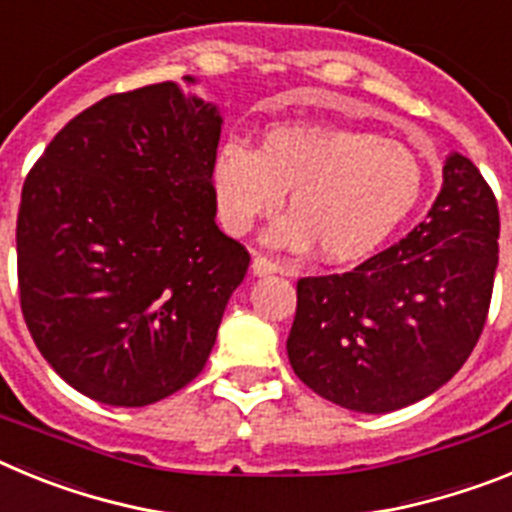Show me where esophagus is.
<instances>
[{
  "label": "esophagus",
  "mask_w": 512,
  "mask_h": 512,
  "mask_svg": "<svg viewBox=\"0 0 512 512\" xmlns=\"http://www.w3.org/2000/svg\"><path fill=\"white\" fill-rule=\"evenodd\" d=\"M251 271L256 274V277H266V274H282L284 266L277 264V261L266 259V256H261V253H256L251 261Z\"/></svg>",
  "instance_id": "esophagus-1"
}]
</instances>
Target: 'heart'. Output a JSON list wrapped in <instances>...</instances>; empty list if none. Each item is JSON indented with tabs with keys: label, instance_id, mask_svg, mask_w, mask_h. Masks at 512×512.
I'll list each match as a JSON object with an SVG mask.
<instances>
[{
	"label": "heart",
	"instance_id": "b5f03b06",
	"mask_svg": "<svg viewBox=\"0 0 512 512\" xmlns=\"http://www.w3.org/2000/svg\"><path fill=\"white\" fill-rule=\"evenodd\" d=\"M217 215L235 235L259 217L289 207L269 243L346 264L377 251L408 217L423 187V164L410 146L369 130L289 125L264 135L261 151L228 140L212 164Z\"/></svg>",
	"mask_w": 512,
	"mask_h": 512
}]
</instances>
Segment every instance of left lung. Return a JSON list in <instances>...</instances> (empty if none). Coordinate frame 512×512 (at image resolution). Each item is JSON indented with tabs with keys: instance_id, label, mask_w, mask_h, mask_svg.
Here are the masks:
<instances>
[{
	"instance_id": "1",
	"label": "left lung",
	"mask_w": 512,
	"mask_h": 512,
	"mask_svg": "<svg viewBox=\"0 0 512 512\" xmlns=\"http://www.w3.org/2000/svg\"><path fill=\"white\" fill-rule=\"evenodd\" d=\"M500 212L461 153L423 223L356 269L297 282L289 364L325 400L392 413L433 395L477 346L490 310Z\"/></svg>"
}]
</instances>
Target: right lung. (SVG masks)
<instances>
[{
  "label": "right lung",
  "mask_w": 512,
  "mask_h": 512,
  "mask_svg": "<svg viewBox=\"0 0 512 512\" xmlns=\"http://www.w3.org/2000/svg\"><path fill=\"white\" fill-rule=\"evenodd\" d=\"M220 125L215 104L174 81L110 94L27 174L22 315L43 359L81 395L143 408L202 372L251 261L215 225Z\"/></svg>",
  "instance_id": "1"
}]
</instances>
